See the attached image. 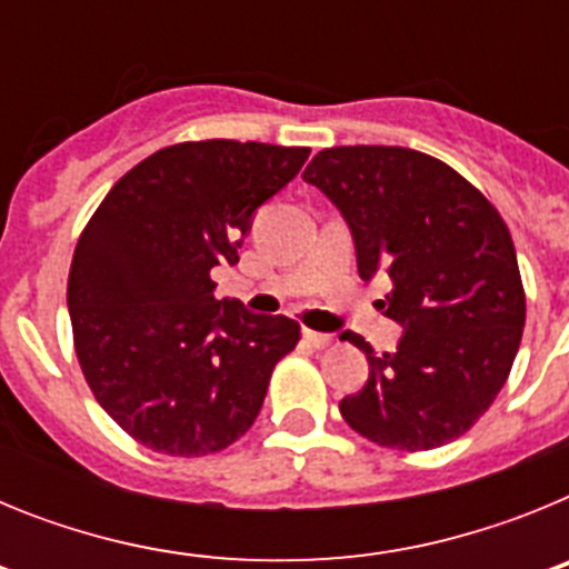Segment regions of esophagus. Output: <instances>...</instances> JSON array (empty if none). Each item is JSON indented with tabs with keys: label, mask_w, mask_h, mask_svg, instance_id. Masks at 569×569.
<instances>
[{
	"label": "esophagus",
	"mask_w": 569,
	"mask_h": 569,
	"mask_svg": "<svg viewBox=\"0 0 569 569\" xmlns=\"http://www.w3.org/2000/svg\"><path fill=\"white\" fill-rule=\"evenodd\" d=\"M305 341H308L310 347H316V350H325V347H330L333 345V336H328V333H319V330H305Z\"/></svg>",
	"instance_id": "obj_1"
}]
</instances>
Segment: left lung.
I'll list each match as a JSON object with an SVG mask.
<instances>
[{
	"instance_id": "obj_1",
	"label": "left lung",
	"mask_w": 569,
	"mask_h": 569,
	"mask_svg": "<svg viewBox=\"0 0 569 569\" xmlns=\"http://www.w3.org/2000/svg\"><path fill=\"white\" fill-rule=\"evenodd\" d=\"M301 179L341 210L361 279L387 273L379 301L405 328L393 353L367 356L370 379L339 410L356 433L393 450H433L496 401L521 345L525 288L510 230L465 176L387 144L328 148Z\"/></svg>"
}]
</instances>
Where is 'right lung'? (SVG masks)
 <instances>
[{"instance_id": "right-lung-1", "label": "right lung", "mask_w": 569, "mask_h": 569, "mask_svg": "<svg viewBox=\"0 0 569 569\" xmlns=\"http://www.w3.org/2000/svg\"><path fill=\"white\" fill-rule=\"evenodd\" d=\"M308 156L233 139L170 144L84 224L68 276L73 347L104 413L139 445L219 453L259 416L299 325L216 299L210 270L239 261L253 213Z\"/></svg>"}]
</instances>
